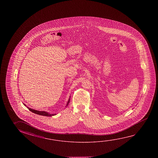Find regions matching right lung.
I'll return each mask as SVG.
<instances>
[{
    "mask_svg": "<svg viewBox=\"0 0 158 158\" xmlns=\"http://www.w3.org/2000/svg\"><path fill=\"white\" fill-rule=\"evenodd\" d=\"M70 98H69V100H68V101L67 103V105H66V106H65V107H67V106L68 105V104H69V102H70ZM23 105H24L25 106H26V105H25V104H23ZM26 107H27V109H29V110H30V111L32 112L33 113L37 114H39V115H41V116H44L47 117H51L52 116H54V115H56V114H50V113L48 112L44 111H38V110H34V109H31V108H30V107H27V106H26Z\"/></svg>",
    "mask_w": 158,
    "mask_h": 158,
    "instance_id": "obj_1",
    "label": "right lung"
}]
</instances>
